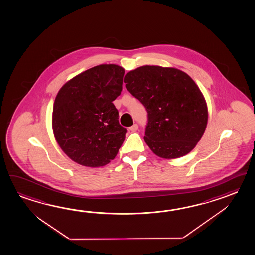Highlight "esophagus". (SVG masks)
I'll return each instance as SVG.
<instances>
[{"label": "esophagus", "instance_id": "obj_1", "mask_svg": "<svg viewBox=\"0 0 255 255\" xmlns=\"http://www.w3.org/2000/svg\"><path fill=\"white\" fill-rule=\"evenodd\" d=\"M138 129V125L137 124H134L133 126H131L129 128L130 131H136V130Z\"/></svg>", "mask_w": 255, "mask_h": 255}]
</instances>
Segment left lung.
<instances>
[{"instance_id": "1", "label": "left lung", "mask_w": 255, "mask_h": 255, "mask_svg": "<svg viewBox=\"0 0 255 255\" xmlns=\"http://www.w3.org/2000/svg\"><path fill=\"white\" fill-rule=\"evenodd\" d=\"M124 82L147 112L144 139L150 149L168 159L188 154L201 139L208 119L195 81L177 69L146 65L127 73Z\"/></svg>"}]
</instances>
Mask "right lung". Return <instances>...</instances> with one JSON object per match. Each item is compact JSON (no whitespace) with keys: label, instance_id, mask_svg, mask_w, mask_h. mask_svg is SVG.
<instances>
[{"label":"right lung","instance_id":"obj_1","mask_svg":"<svg viewBox=\"0 0 255 255\" xmlns=\"http://www.w3.org/2000/svg\"><path fill=\"white\" fill-rule=\"evenodd\" d=\"M125 70L115 64L96 66L60 89L52 112L56 140L80 165L98 167L115 158L128 130L113 104L122 91Z\"/></svg>","mask_w":255,"mask_h":255}]
</instances>
